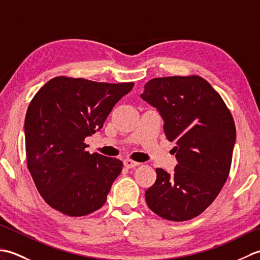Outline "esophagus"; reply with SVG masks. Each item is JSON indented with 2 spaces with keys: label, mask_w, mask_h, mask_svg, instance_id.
<instances>
[{
  "label": "esophagus",
  "mask_w": 260,
  "mask_h": 260,
  "mask_svg": "<svg viewBox=\"0 0 260 260\" xmlns=\"http://www.w3.org/2000/svg\"><path fill=\"white\" fill-rule=\"evenodd\" d=\"M124 165H125V168H127V169H133L135 167H139L140 163L135 162V161H132V159H125Z\"/></svg>",
  "instance_id": "1"
}]
</instances>
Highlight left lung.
Segmentation results:
<instances>
[{"label": "left lung", "instance_id": "obj_1", "mask_svg": "<svg viewBox=\"0 0 260 260\" xmlns=\"http://www.w3.org/2000/svg\"><path fill=\"white\" fill-rule=\"evenodd\" d=\"M164 120V133L178 164L173 174L156 169V181L145 191L148 208L170 221H186L202 213L228 179L236 127L221 96L199 76L151 79L141 95Z\"/></svg>", "mask_w": 260, "mask_h": 260}]
</instances>
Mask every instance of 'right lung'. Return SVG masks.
Returning <instances> with one entry per match:
<instances>
[{"label":"right lung","instance_id":"right-lung-1","mask_svg":"<svg viewBox=\"0 0 260 260\" xmlns=\"http://www.w3.org/2000/svg\"><path fill=\"white\" fill-rule=\"evenodd\" d=\"M133 86L60 76L33 97L24 121L26 163L39 193L51 208L81 217L106 202L123 162L87 152L85 139L102 129Z\"/></svg>","mask_w":260,"mask_h":260}]
</instances>
